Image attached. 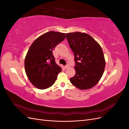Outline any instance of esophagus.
<instances>
[{
	"instance_id": "1",
	"label": "esophagus",
	"mask_w": 129,
	"mask_h": 129,
	"mask_svg": "<svg viewBox=\"0 0 129 129\" xmlns=\"http://www.w3.org/2000/svg\"><path fill=\"white\" fill-rule=\"evenodd\" d=\"M69 67V65L68 64H67V65H66L65 67H64V68H66V69H67V68H68Z\"/></svg>"
}]
</instances>
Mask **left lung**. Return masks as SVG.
Listing matches in <instances>:
<instances>
[{"label": "left lung", "mask_w": 129, "mask_h": 129, "mask_svg": "<svg viewBox=\"0 0 129 129\" xmlns=\"http://www.w3.org/2000/svg\"><path fill=\"white\" fill-rule=\"evenodd\" d=\"M66 38L75 62V75L70 81L81 90L91 88L99 82L104 71L105 61L102 48L86 33H69Z\"/></svg>", "instance_id": "left-lung-1"}]
</instances>
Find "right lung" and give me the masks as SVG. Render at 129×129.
Masks as SVG:
<instances>
[{
    "label": "right lung",
    "instance_id": "1",
    "mask_svg": "<svg viewBox=\"0 0 129 129\" xmlns=\"http://www.w3.org/2000/svg\"><path fill=\"white\" fill-rule=\"evenodd\" d=\"M65 38V33L50 31L38 38L31 45L25 59V69L29 80L37 88L51 87L61 72L52 50Z\"/></svg>",
    "mask_w": 129,
    "mask_h": 129
}]
</instances>
